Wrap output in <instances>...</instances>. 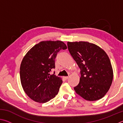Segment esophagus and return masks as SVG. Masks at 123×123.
Here are the masks:
<instances>
[{
  "label": "esophagus",
  "instance_id": "esophagus-1",
  "mask_svg": "<svg viewBox=\"0 0 123 123\" xmlns=\"http://www.w3.org/2000/svg\"><path fill=\"white\" fill-rule=\"evenodd\" d=\"M63 78L64 79V80H67V79H68V76H63Z\"/></svg>",
  "mask_w": 123,
  "mask_h": 123
}]
</instances>
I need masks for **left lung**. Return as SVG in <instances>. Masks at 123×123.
Masks as SVG:
<instances>
[{"instance_id":"1","label":"left lung","mask_w":123,"mask_h":123,"mask_svg":"<svg viewBox=\"0 0 123 123\" xmlns=\"http://www.w3.org/2000/svg\"><path fill=\"white\" fill-rule=\"evenodd\" d=\"M68 50L80 69V82L74 89L88 101L104 97L113 80V69L106 53L88 42H68Z\"/></svg>"}]
</instances>
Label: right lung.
<instances>
[{"instance_id": "obj_1", "label": "right lung", "mask_w": 123, "mask_h": 123, "mask_svg": "<svg viewBox=\"0 0 123 123\" xmlns=\"http://www.w3.org/2000/svg\"><path fill=\"white\" fill-rule=\"evenodd\" d=\"M67 48L62 41H42L24 57L20 67V81L25 92L34 101L45 103L57 94L62 80L55 72L52 75L50 72L55 68L57 53Z\"/></svg>"}]
</instances>
